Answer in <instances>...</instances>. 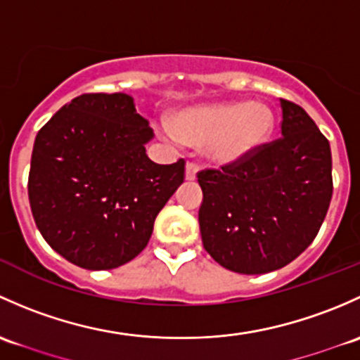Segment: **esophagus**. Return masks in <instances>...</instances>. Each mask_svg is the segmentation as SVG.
<instances>
[{"label":"esophagus","mask_w":360,"mask_h":360,"mask_svg":"<svg viewBox=\"0 0 360 360\" xmlns=\"http://www.w3.org/2000/svg\"><path fill=\"white\" fill-rule=\"evenodd\" d=\"M198 165L192 161L187 162V166H185V179L187 180H195V175H198Z\"/></svg>","instance_id":"1"}]
</instances>
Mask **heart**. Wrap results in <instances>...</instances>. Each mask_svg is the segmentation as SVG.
Masks as SVG:
<instances>
[{
	"instance_id": "obj_1",
	"label": "heart",
	"mask_w": 360,
	"mask_h": 360,
	"mask_svg": "<svg viewBox=\"0 0 360 360\" xmlns=\"http://www.w3.org/2000/svg\"><path fill=\"white\" fill-rule=\"evenodd\" d=\"M272 131V110L244 100L188 107L173 114L165 128L169 140L202 149L217 165L243 161L260 149Z\"/></svg>"
}]
</instances>
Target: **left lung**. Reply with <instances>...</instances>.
<instances>
[{"label": "left lung", "mask_w": 360, "mask_h": 360, "mask_svg": "<svg viewBox=\"0 0 360 360\" xmlns=\"http://www.w3.org/2000/svg\"><path fill=\"white\" fill-rule=\"evenodd\" d=\"M277 140L198 173L199 227L214 262L239 274L283 269L316 239L333 195L331 149L312 117L281 98Z\"/></svg>", "instance_id": "8db88e82"}]
</instances>
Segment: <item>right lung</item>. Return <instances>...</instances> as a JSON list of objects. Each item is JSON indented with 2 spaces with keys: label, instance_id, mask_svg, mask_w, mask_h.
Instances as JSON below:
<instances>
[{
  "label": "right lung",
  "instance_id": "add662e5",
  "mask_svg": "<svg viewBox=\"0 0 360 360\" xmlns=\"http://www.w3.org/2000/svg\"><path fill=\"white\" fill-rule=\"evenodd\" d=\"M149 121L126 94H83L38 131L29 169L36 225L58 255L109 270L140 255L185 179V159L155 165Z\"/></svg>",
  "mask_w": 360,
  "mask_h": 360
}]
</instances>
